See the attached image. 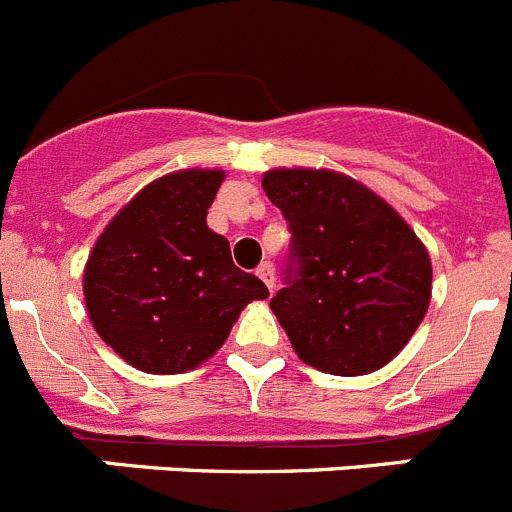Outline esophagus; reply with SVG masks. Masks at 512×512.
I'll use <instances>...</instances> for the list:
<instances>
[{
    "instance_id": "1",
    "label": "esophagus",
    "mask_w": 512,
    "mask_h": 512,
    "mask_svg": "<svg viewBox=\"0 0 512 512\" xmlns=\"http://www.w3.org/2000/svg\"><path fill=\"white\" fill-rule=\"evenodd\" d=\"M256 274L261 277V282L266 284L269 289H274V264H269V261H264V264L256 269Z\"/></svg>"
}]
</instances>
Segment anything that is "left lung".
Masks as SVG:
<instances>
[{
    "mask_svg": "<svg viewBox=\"0 0 512 512\" xmlns=\"http://www.w3.org/2000/svg\"><path fill=\"white\" fill-rule=\"evenodd\" d=\"M261 187L292 233L284 287L269 307L295 354L336 377L390 364L431 302V259L413 228L336 171L274 169Z\"/></svg>",
    "mask_w": 512,
    "mask_h": 512,
    "instance_id": "1",
    "label": "left lung"
}]
</instances>
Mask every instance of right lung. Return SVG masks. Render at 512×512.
I'll return each instance as SVG.
<instances>
[{
  "instance_id": "right-lung-1",
  "label": "right lung",
  "mask_w": 512,
  "mask_h": 512,
  "mask_svg": "<svg viewBox=\"0 0 512 512\" xmlns=\"http://www.w3.org/2000/svg\"><path fill=\"white\" fill-rule=\"evenodd\" d=\"M225 174L184 169L140 189L104 228L84 269L89 320L107 346L148 374L210 359L251 300L269 289L207 228Z\"/></svg>"
}]
</instances>
